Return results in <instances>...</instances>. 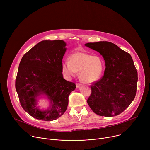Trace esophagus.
Returning a JSON list of instances; mask_svg holds the SVG:
<instances>
[{"instance_id":"obj_1","label":"esophagus","mask_w":150,"mask_h":150,"mask_svg":"<svg viewBox=\"0 0 150 150\" xmlns=\"http://www.w3.org/2000/svg\"><path fill=\"white\" fill-rule=\"evenodd\" d=\"M81 85H81V83H76V88H79V87L81 86Z\"/></svg>"}]
</instances>
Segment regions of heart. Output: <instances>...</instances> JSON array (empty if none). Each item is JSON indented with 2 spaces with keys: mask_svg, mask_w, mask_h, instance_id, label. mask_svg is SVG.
<instances>
[{
  "mask_svg": "<svg viewBox=\"0 0 150 150\" xmlns=\"http://www.w3.org/2000/svg\"><path fill=\"white\" fill-rule=\"evenodd\" d=\"M104 69V63L100 57L82 52L72 53L69 61L62 64V71L68 78H72L79 72L81 81L90 83L97 81L101 77Z\"/></svg>",
  "mask_w": 150,
  "mask_h": 150,
  "instance_id": "obj_1",
  "label": "heart"
}]
</instances>
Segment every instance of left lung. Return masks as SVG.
<instances>
[{
  "instance_id": "8db88e82",
  "label": "left lung",
  "mask_w": 150,
  "mask_h": 150,
  "mask_svg": "<svg viewBox=\"0 0 150 150\" xmlns=\"http://www.w3.org/2000/svg\"><path fill=\"white\" fill-rule=\"evenodd\" d=\"M85 46L100 53L105 68L102 78L92 85L87 103L97 115L117 116L134 100L138 72L131 56L109 41L88 42Z\"/></svg>"
}]
</instances>
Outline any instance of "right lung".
I'll return each mask as SVG.
<instances>
[{"label": "right lung", "mask_w": 150, "mask_h": 150, "mask_svg": "<svg viewBox=\"0 0 150 150\" xmlns=\"http://www.w3.org/2000/svg\"><path fill=\"white\" fill-rule=\"evenodd\" d=\"M61 40L38 42L21 59L15 81V88L21 106L32 117L52 121L67 110L68 97L76 85L62 74V59L67 50ZM42 95L50 101V108L41 111L36 106Z\"/></svg>", "instance_id": "obj_1"}]
</instances>
